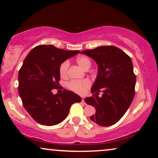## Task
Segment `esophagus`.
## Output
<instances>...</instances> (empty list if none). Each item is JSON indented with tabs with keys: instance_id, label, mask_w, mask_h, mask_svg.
<instances>
[{
	"instance_id": "34e87169",
	"label": "esophagus",
	"mask_w": 158,
	"mask_h": 158,
	"mask_svg": "<svg viewBox=\"0 0 158 158\" xmlns=\"http://www.w3.org/2000/svg\"><path fill=\"white\" fill-rule=\"evenodd\" d=\"M81 102H82L83 104H85V97H81Z\"/></svg>"
}]
</instances>
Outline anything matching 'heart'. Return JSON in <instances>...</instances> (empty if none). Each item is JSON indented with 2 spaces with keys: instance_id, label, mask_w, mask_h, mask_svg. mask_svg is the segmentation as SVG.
Listing matches in <instances>:
<instances>
[{
  "instance_id": "1",
  "label": "heart",
  "mask_w": 158,
  "mask_h": 158,
  "mask_svg": "<svg viewBox=\"0 0 158 158\" xmlns=\"http://www.w3.org/2000/svg\"><path fill=\"white\" fill-rule=\"evenodd\" d=\"M77 63L81 68L85 70L89 69L90 65H91V61H90L89 58L84 56H79L77 59ZM68 67L69 64L68 61H64L61 64L60 68H59V73H60L61 77H66ZM68 86L70 90L76 92V93L83 94L90 86V81L88 79H83L81 81H72L68 83Z\"/></svg>"
}]
</instances>
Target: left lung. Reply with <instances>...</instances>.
Here are the masks:
<instances>
[{"mask_svg":"<svg viewBox=\"0 0 158 158\" xmlns=\"http://www.w3.org/2000/svg\"><path fill=\"white\" fill-rule=\"evenodd\" d=\"M80 53L91 58L98 66L90 90L93 96L85 99L96 109L90 119L99 126H112L122 118L135 97L136 77L131 58L114 46L98 47ZM100 90L103 94L99 98Z\"/></svg>","mask_w":158,"mask_h":158,"instance_id":"obj_1","label":"left lung"}]
</instances>
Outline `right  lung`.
I'll use <instances>...</instances> for the list:
<instances>
[{
	"instance_id": "obj_1",
	"label": "right lung",
	"mask_w": 158,
	"mask_h": 158,
	"mask_svg": "<svg viewBox=\"0 0 158 158\" xmlns=\"http://www.w3.org/2000/svg\"><path fill=\"white\" fill-rule=\"evenodd\" d=\"M79 52L39 45L25 58L19 73V93L24 108L39 124H59L68 115L71 105L81 101L70 90L64 89L61 94L52 92L59 87L61 64Z\"/></svg>"
}]
</instances>
